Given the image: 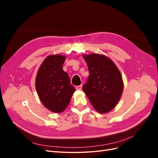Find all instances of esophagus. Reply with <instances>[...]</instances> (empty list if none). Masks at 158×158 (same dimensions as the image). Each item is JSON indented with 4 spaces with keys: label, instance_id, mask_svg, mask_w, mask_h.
<instances>
[{
    "label": "esophagus",
    "instance_id": "obj_1",
    "mask_svg": "<svg viewBox=\"0 0 158 158\" xmlns=\"http://www.w3.org/2000/svg\"><path fill=\"white\" fill-rule=\"evenodd\" d=\"M82 88V85H78L77 87H76V89L78 90H81Z\"/></svg>",
    "mask_w": 158,
    "mask_h": 158
}]
</instances>
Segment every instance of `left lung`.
Here are the masks:
<instances>
[{"label":"left lung","mask_w":158,"mask_h":158,"mask_svg":"<svg viewBox=\"0 0 158 158\" xmlns=\"http://www.w3.org/2000/svg\"><path fill=\"white\" fill-rule=\"evenodd\" d=\"M89 73L82 87L94 108L100 113H107L114 108L123 91L120 71L109 57L98 53L83 55Z\"/></svg>","instance_id":"8db88e82"}]
</instances>
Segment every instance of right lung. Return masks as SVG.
<instances>
[{"instance_id":"obj_1","label":"right lung","mask_w":158,"mask_h":158,"mask_svg":"<svg viewBox=\"0 0 158 158\" xmlns=\"http://www.w3.org/2000/svg\"><path fill=\"white\" fill-rule=\"evenodd\" d=\"M66 56L49 55L38 70L35 88L40 101L49 111L61 113L69 106L75 88L68 73L63 69Z\"/></svg>"}]
</instances>
